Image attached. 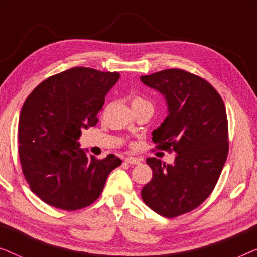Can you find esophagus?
<instances>
[{
    "label": "esophagus",
    "instance_id": "1",
    "mask_svg": "<svg viewBox=\"0 0 257 257\" xmlns=\"http://www.w3.org/2000/svg\"><path fill=\"white\" fill-rule=\"evenodd\" d=\"M125 161L131 165H138L140 163V159H138V158H135V157H127L125 159Z\"/></svg>",
    "mask_w": 257,
    "mask_h": 257
}]
</instances>
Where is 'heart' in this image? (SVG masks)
<instances>
[{
	"mask_svg": "<svg viewBox=\"0 0 257 257\" xmlns=\"http://www.w3.org/2000/svg\"><path fill=\"white\" fill-rule=\"evenodd\" d=\"M140 103H147V101L144 99V98L139 97V96H135L132 98L131 100V105H135V104H140Z\"/></svg>",
	"mask_w": 257,
	"mask_h": 257,
	"instance_id": "1",
	"label": "heart"
}]
</instances>
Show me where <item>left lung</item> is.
<instances>
[{
	"label": "left lung",
	"mask_w": 257,
	"mask_h": 257,
	"mask_svg": "<svg viewBox=\"0 0 257 257\" xmlns=\"http://www.w3.org/2000/svg\"><path fill=\"white\" fill-rule=\"evenodd\" d=\"M165 97L167 117L152 132L158 149L173 150L174 163L149 158L153 177L143 201L166 217L188 213L210 195L228 156V121L222 98L201 77L180 69L142 76Z\"/></svg>",
	"instance_id": "obj_1"
}]
</instances>
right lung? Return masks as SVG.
Wrapping results in <instances>:
<instances>
[{
	"label": "right lung",
	"instance_id": "1",
	"mask_svg": "<svg viewBox=\"0 0 257 257\" xmlns=\"http://www.w3.org/2000/svg\"><path fill=\"white\" fill-rule=\"evenodd\" d=\"M118 72L72 68L49 77L28 96L19 120V154L33 193L56 208L76 210L96 201L112 170L113 154L87 157L83 128L93 127Z\"/></svg>",
	"mask_w": 257,
	"mask_h": 257
}]
</instances>
